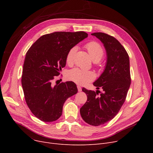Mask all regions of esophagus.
Segmentation results:
<instances>
[{
  "mask_svg": "<svg viewBox=\"0 0 153 153\" xmlns=\"http://www.w3.org/2000/svg\"><path fill=\"white\" fill-rule=\"evenodd\" d=\"M77 89H78L79 92H81L82 91V88L81 87V86L77 85Z\"/></svg>",
  "mask_w": 153,
  "mask_h": 153,
  "instance_id": "1",
  "label": "esophagus"
}]
</instances>
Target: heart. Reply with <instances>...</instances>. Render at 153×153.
Returning a JSON list of instances; mask_svg holds the SVG:
<instances>
[{
  "label": "heart",
  "mask_w": 153,
  "mask_h": 153,
  "mask_svg": "<svg viewBox=\"0 0 153 153\" xmlns=\"http://www.w3.org/2000/svg\"><path fill=\"white\" fill-rule=\"evenodd\" d=\"M85 48L87 51L89 52L92 59L94 62H97L102 58L104 51L102 47L98 43L95 42L87 43L85 45ZM77 50V46H73L68 51L66 57L67 64H71L73 62ZM67 77L71 81L76 84L84 85L93 81L95 79V74L92 71H84L79 68H74L68 72Z\"/></svg>",
  "instance_id": "b5f03b06"
}]
</instances>
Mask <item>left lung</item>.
I'll use <instances>...</instances> for the list:
<instances>
[{"instance_id":"left-lung-1","label":"left lung","mask_w":153,"mask_h":153,"mask_svg":"<svg viewBox=\"0 0 153 153\" xmlns=\"http://www.w3.org/2000/svg\"><path fill=\"white\" fill-rule=\"evenodd\" d=\"M100 40L107 53V61L102 74L93 83L98 90L82 91L87 102L80 109L84 121L91 125L99 126L113 119L124 103L131 84L130 59L124 47L114 37L97 32L91 34Z\"/></svg>"}]
</instances>
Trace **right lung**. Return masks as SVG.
Returning a JSON list of instances; mask_svg holds the SVG:
<instances>
[{
  "label": "right lung",
  "instance_id": "1",
  "mask_svg": "<svg viewBox=\"0 0 153 153\" xmlns=\"http://www.w3.org/2000/svg\"><path fill=\"white\" fill-rule=\"evenodd\" d=\"M84 31H58L42 36L32 45L24 61L22 85L31 111L45 122L57 120L64 102L77 93L72 81L53 85L52 81L65 67L68 51L87 38Z\"/></svg>",
  "mask_w": 153,
  "mask_h": 153
}]
</instances>
